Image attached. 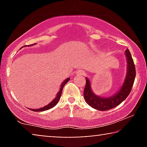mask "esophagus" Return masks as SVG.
<instances>
[{
    "label": "esophagus",
    "instance_id": "1",
    "mask_svg": "<svg viewBox=\"0 0 147 147\" xmlns=\"http://www.w3.org/2000/svg\"><path fill=\"white\" fill-rule=\"evenodd\" d=\"M76 74H78V75H80V76H83L85 74V72L83 70H78V71H76Z\"/></svg>",
    "mask_w": 147,
    "mask_h": 147
}]
</instances>
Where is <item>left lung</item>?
<instances>
[{
	"instance_id": "left-lung-1",
	"label": "left lung",
	"mask_w": 147,
	"mask_h": 147,
	"mask_svg": "<svg viewBox=\"0 0 147 147\" xmlns=\"http://www.w3.org/2000/svg\"><path fill=\"white\" fill-rule=\"evenodd\" d=\"M125 55L127 61L126 77L121 87L113 95L107 98L97 96L92 91L89 79L86 78V84L84 88V97L88 105L100 111H105L118 106L128 97L135 79L136 70L133 59L128 49L125 51Z\"/></svg>"
}]
</instances>
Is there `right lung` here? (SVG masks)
Segmentation results:
<instances>
[{"label":"right lung","mask_w":147,"mask_h":147,"mask_svg":"<svg viewBox=\"0 0 147 147\" xmlns=\"http://www.w3.org/2000/svg\"><path fill=\"white\" fill-rule=\"evenodd\" d=\"M35 44L36 43L33 44V45H30L29 46L35 45ZM25 46H23V47H25ZM69 80H70V78H67V79H65L63 82H62L61 85V86H60L59 91L57 92V94H56V97L54 98V99L52 100V101L50 102L49 104H48L47 105L43 106V107H42L41 108H39V109H31V108L30 109V108H29V110H32V111H34V112H41V111H44V110H47L50 109V108H52L53 107H54V106H55L56 104L58 103V102H59L60 98H61V92H62V90H63V88L64 87V86L65 85L66 83H67V82L69 81Z\"/></svg>","instance_id":"obj_1"}]
</instances>
